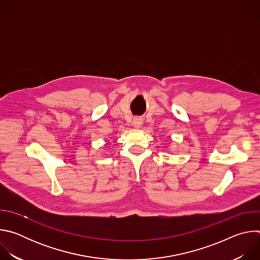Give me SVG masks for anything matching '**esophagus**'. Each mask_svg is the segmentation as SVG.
<instances>
[{
  "label": "esophagus",
  "mask_w": 260,
  "mask_h": 260,
  "mask_svg": "<svg viewBox=\"0 0 260 260\" xmlns=\"http://www.w3.org/2000/svg\"><path fill=\"white\" fill-rule=\"evenodd\" d=\"M142 123H143V122H142V119H141V118H139V117L134 118V120H133V126H134V127H136V128L141 127Z\"/></svg>",
  "instance_id": "esophagus-1"
}]
</instances>
